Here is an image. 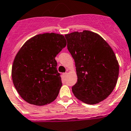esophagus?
Instances as JSON below:
<instances>
[{
  "label": "esophagus",
  "instance_id": "esophagus-1",
  "mask_svg": "<svg viewBox=\"0 0 131 131\" xmlns=\"http://www.w3.org/2000/svg\"><path fill=\"white\" fill-rule=\"evenodd\" d=\"M67 72H65V73H63V77H66V76H67Z\"/></svg>",
  "mask_w": 131,
  "mask_h": 131
}]
</instances>
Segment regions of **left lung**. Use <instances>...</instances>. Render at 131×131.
Instances as JSON below:
<instances>
[{"label":"left lung","instance_id":"8db88e82","mask_svg":"<svg viewBox=\"0 0 131 131\" xmlns=\"http://www.w3.org/2000/svg\"><path fill=\"white\" fill-rule=\"evenodd\" d=\"M64 36L77 72L73 95L88 104L99 103L112 93L117 82L119 64L113 50L100 35L90 30Z\"/></svg>","mask_w":131,"mask_h":131}]
</instances>
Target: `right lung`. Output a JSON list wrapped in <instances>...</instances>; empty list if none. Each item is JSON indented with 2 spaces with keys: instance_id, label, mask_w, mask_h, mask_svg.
<instances>
[{
  "instance_id": "add662e5",
  "label": "right lung",
  "mask_w": 131,
  "mask_h": 131,
  "mask_svg": "<svg viewBox=\"0 0 131 131\" xmlns=\"http://www.w3.org/2000/svg\"><path fill=\"white\" fill-rule=\"evenodd\" d=\"M67 45L64 36L44 33L28 40L16 54L11 76L16 91L30 104L53 102L62 86L55 58Z\"/></svg>"
}]
</instances>
